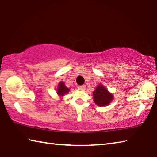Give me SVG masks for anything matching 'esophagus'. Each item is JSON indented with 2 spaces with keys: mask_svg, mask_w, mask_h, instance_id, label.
Masks as SVG:
<instances>
[{
  "mask_svg": "<svg viewBox=\"0 0 157 157\" xmlns=\"http://www.w3.org/2000/svg\"><path fill=\"white\" fill-rule=\"evenodd\" d=\"M78 88L79 90H85L86 89V86L85 85H81V86H78Z\"/></svg>",
  "mask_w": 157,
  "mask_h": 157,
  "instance_id": "34e87169",
  "label": "esophagus"
}]
</instances>
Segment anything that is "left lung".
I'll return each instance as SVG.
<instances>
[{"label": "left lung", "instance_id": "8db88e82", "mask_svg": "<svg viewBox=\"0 0 157 157\" xmlns=\"http://www.w3.org/2000/svg\"><path fill=\"white\" fill-rule=\"evenodd\" d=\"M93 98L95 103L99 106H106L113 100V97L108 90L102 85L99 86L95 88V90L93 93Z\"/></svg>", "mask_w": 157, "mask_h": 157}]
</instances>
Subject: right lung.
I'll list each match as a JSON object with an SVG mask.
<instances>
[{
	"instance_id": "obj_1",
	"label": "right lung",
	"mask_w": 157,
	"mask_h": 157,
	"mask_svg": "<svg viewBox=\"0 0 157 157\" xmlns=\"http://www.w3.org/2000/svg\"><path fill=\"white\" fill-rule=\"evenodd\" d=\"M57 91H58L57 93H58L59 95L62 96V95H65V94L69 93V89L66 87V86H65V84L63 83V82H60V83L59 84L58 90H57Z\"/></svg>"
}]
</instances>
